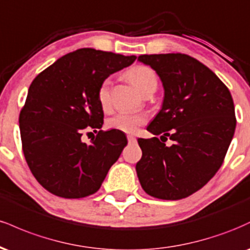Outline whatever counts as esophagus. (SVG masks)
Masks as SVG:
<instances>
[{
	"label": "esophagus",
	"instance_id": "esophagus-1",
	"mask_svg": "<svg viewBox=\"0 0 250 250\" xmlns=\"http://www.w3.org/2000/svg\"><path fill=\"white\" fill-rule=\"evenodd\" d=\"M127 139H128L129 142H135V136H134V135H130V134L127 135Z\"/></svg>",
	"mask_w": 250,
	"mask_h": 250
}]
</instances>
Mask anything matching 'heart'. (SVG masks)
<instances>
[{
  "instance_id": "heart-1",
  "label": "heart",
  "mask_w": 250,
  "mask_h": 250,
  "mask_svg": "<svg viewBox=\"0 0 250 250\" xmlns=\"http://www.w3.org/2000/svg\"><path fill=\"white\" fill-rule=\"evenodd\" d=\"M127 75L130 82L143 95L154 93L159 84L156 73L147 65H135L128 71ZM97 100L103 110H107L110 105V80L109 79L104 80L100 84L99 90H97ZM145 122L146 116L141 114L121 111L108 120V127L125 131V133H134Z\"/></svg>"
}]
</instances>
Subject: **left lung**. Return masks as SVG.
<instances>
[{"instance_id": "obj_1", "label": "left lung", "mask_w": 250, "mask_h": 250, "mask_svg": "<svg viewBox=\"0 0 250 250\" xmlns=\"http://www.w3.org/2000/svg\"><path fill=\"white\" fill-rule=\"evenodd\" d=\"M165 88L162 108L147 130L161 135L139 139L142 157L136 173L143 190L161 200L194 194L216 174L234 136L233 97L203 63L186 54L141 55ZM169 137L174 143L167 147Z\"/></svg>"}]
</instances>
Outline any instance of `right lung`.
I'll return each mask as SVG.
<instances>
[{
  "label": "right lung",
  "instance_id": "1",
  "mask_svg": "<svg viewBox=\"0 0 250 250\" xmlns=\"http://www.w3.org/2000/svg\"><path fill=\"white\" fill-rule=\"evenodd\" d=\"M136 56L82 48L57 60L31 82L20 113L22 149L37 182L51 194L81 199L96 193L117 161L127 137L101 130L100 84ZM99 130L89 145L84 131Z\"/></svg>",
  "mask_w": 250,
  "mask_h": 250
}]
</instances>
